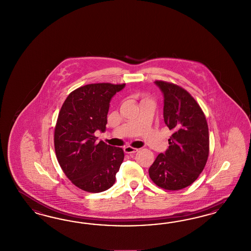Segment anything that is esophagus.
Listing matches in <instances>:
<instances>
[{"mask_svg":"<svg viewBox=\"0 0 251 251\" xmlns=\"http://www.w3.org/2000/svg\"><path fill=\"white\" fill-rule=\"evenodd\" d=\"M124 152L126 153H134V152H138V149L137 148H133L131 146H126L124 148Z\"/></svg>","mask_w":251,"mask_h":251,"instance_id":"34e87169","label":"esophagus"}]
</instances>
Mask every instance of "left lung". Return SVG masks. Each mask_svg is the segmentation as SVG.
<instances>
[{
	"mask_svg": "<svg viewBox=\"0 0 251 251\" xmlns=\"http://www.w3.org/2000/svg\"><path fill=\"white\" fill-rule=\"evenodd\" d=\"M164 94V121L173 134L169 147L159 153L149 168L156 186L179 190L194 182L204 169L209 156V129L197 101L181 86L155 81Z\"/></svg>",
	"mask_w": 251,
	"mask_h": 251,
	"instance_id": "left-lung-1",
	"label": "left lung"
}]
</instances>
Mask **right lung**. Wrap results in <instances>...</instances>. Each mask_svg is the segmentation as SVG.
<instances>
[{
    "label": "right lung",
    "mask_w": 251,
    "mask_h": 251,
    "mask_svg": "<svg viewBox=\"0 0 251 251\" xmlns=\"http://www.w3.org/2000/svg\"><path fill=\"white\" fill-rule=\"evenodd\" d=\"M125 84H85L69 94L54 129L56 157L77 188L98 193L113 186L124 159L122 148L97 143L96 130L106 129L110 99Z\"/></svg>",
    "instance_id": "1"
}]
</instances>
